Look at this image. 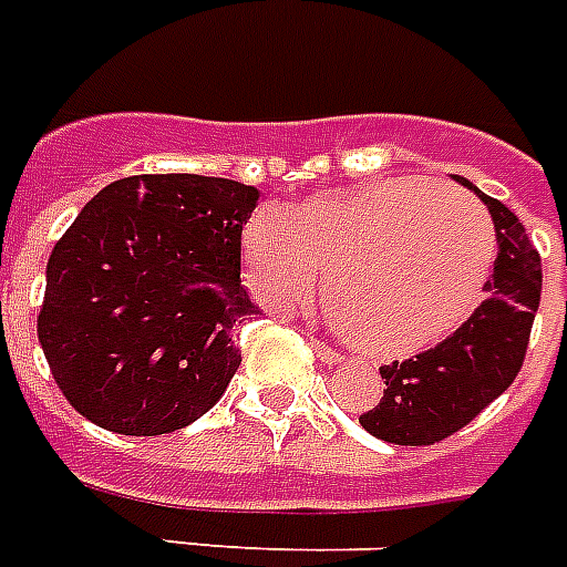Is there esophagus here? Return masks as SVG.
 Here are the masks:
<instances>
[{
	"instance_id": "obj_1",
	"label": "esophagus",
	"mask_w": 567,
	"mask_h": 567,
	"mask_svg": "<svg viewBox=\"0 0 567 567\" xmlns=\"http://www.w3.org/2000/svg\"><path fill=\"white\" fill-rule=\"evenodd\" d=\"M309 343H312V350H316V355L321 358L323 364H341V355L336 350H330L327 343H321L318 338H309Z\"/></svg>"
}]
</instances>
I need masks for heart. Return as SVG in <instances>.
<instances>
[{"instance_id":"obj_1","label":"heart","mask_w":567,"mask_h":567,"mask_svg":"<svg viewBox=\"0 0 567 567\" xmlns=\"http://www.w3.org/2000/svg\"><path fill=\"white\" fill-rule=\"evenodd\" d=\"M496 229L464 188L422 177H375L327 188L240 229L246 289L275 316L316 295L347 347L367 358L419 355L478 307Z\"/></svg>"}]
</instances>
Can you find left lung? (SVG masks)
Here are the masks:
<instances>
[{"label":"left lung","mask_w":567,"mask_h":567,"mask_svg":"<svg viewBox=\"0 0 567 567\" xmlns=\"http://www.w3.org/2000/svg\"><path fill=\"white\" fill-rule=\"evenodd\" d=\"M496 229L499 255L487 280V298L453 336L422 355L381 367L384 395L358 422L390 444H435L471 424L519 375L542 292L539 251L505 203L478 192Z\"/></svg>","instance_id":"left-lung-1"}]
</instances>
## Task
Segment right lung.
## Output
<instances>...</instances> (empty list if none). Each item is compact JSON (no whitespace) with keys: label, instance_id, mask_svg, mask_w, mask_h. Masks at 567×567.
I'll return each mask as SVG.
<instances>
[{"label":"right lung","instance_id":"1","mask_svg":"<svg viewBox=\"0 0 567 567\" xmlns=\"http://www.w3.org/2000/svg\"><path fill=\"white\" fill-rule=\"evenodd\" d=\"M258 188L203 174H134L96 192L53 246L42 352L71 408L123 435L174 433L240 367V229Z\"/></svg>","mask_w":567,"mask_h":567}]
</instances>
